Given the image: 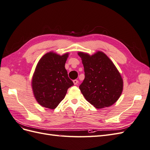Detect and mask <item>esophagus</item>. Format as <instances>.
Returning a JSON list of instances; mask_svg holds the SVG:
<instances>
[{
    "instance_id": "1",
    "label": "esophagus",
    "mask_w": 150,
    "mask_h": 150,
    "mask_svg": "<svg viewBox=\"0 0 150 150\" xmlns=\"http://www.w3.org/2000/svg\"><path fill=\"white\" fill-rule=\"evenodd\" d=\"M78 80H77V79H74V81H73V83H74V85H76V84H78Z\"/></svg>"
}]
</instances>
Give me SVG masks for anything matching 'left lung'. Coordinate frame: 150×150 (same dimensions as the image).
Segmentation results:
<instances>
[{
    "label": "left lung",
    "instance_id": "1",
    "mask_svg": "<svg viewBox=\"0 0 150 150\" xmlns=\"http://www.w3.org/2000/svg\"><path fill=\"white\" fill-rule=\"evenodd\" d=\"M82 59L84 79L79 89L85 99L96 108L112 105L120 97L123 81L109 57L99 51L90 56L79 52Z\"/></svg>",
    "mask_w": 150,
    "mask_h": 150
}]
</instances>
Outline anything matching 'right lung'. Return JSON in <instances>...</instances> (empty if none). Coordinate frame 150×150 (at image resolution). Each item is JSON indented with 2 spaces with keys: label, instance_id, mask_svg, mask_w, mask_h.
<instances>
[{
  "label": "right lung",
  "instance_id": "right-lung-1",
  "mask_svg": "<svg viewBox=\"0 0 150 150\" xmlns=\"http://www.w3.org/2000/svg\"><path fill=\"white\" fill-rule=\"evenodd\" d=\"M68 54L49 52L40 59L33 75L32 86L39 104L55 109L64 98L68 88L74 85L65 69Z\"/></svg>",
  "mask_w": 150,
  "mask_h": 150
}]
</instances>
